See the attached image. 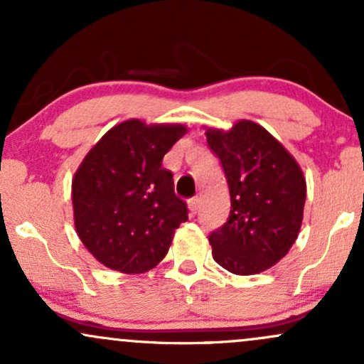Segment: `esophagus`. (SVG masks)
<instances>
[{
  "label": "esophagus",
  "mask_w": 364,
  "mask_h": 364,
  "mask_svg": "<svg viewBox=\"0 0 364 364\" xmlns=\"http://www.w3.org/2000/svg\"><path fill=\"white\" fill-rule=\"evenodd\" d=\"M188 205H190L191 214H196V212L200 210V198H198V196H193V198L188 200Z\"/></svg>",
  "instance_id": "1"
}]
</instances>
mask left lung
<instances>
[{"mask_svg": "<svg viewBox=\"0 0 364 364\" xmlns=\"http://www.w3.org/2000/svg\"><path fill=\"white\" fill-rule=\"evenodd\" d=\"M231 195L225 224L210 232L212 257L229 272H263L287 255L303 223L306 181L294 157L260 124L208 128Z\"/></svg>", "mask_w": 364, "mask_h": 364, "instance_id": "1", "label": "left lung"}]
</instances>
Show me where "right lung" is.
<instances>
[{"instance_id": "1", "label": "right lung", "mask_w": 364, "mask_h": 364, "mask_svg": "<svg viewBox=\"0 0 364 364\" xmlns=\"http://www.w3.org/2000/svg\"><path fill=\"white\" fill-rule=\"evenodd\" d=\"M185 133L183 124L128 119L82 161L72 181L75 228L102 265L141 274L166 257L188 208L162 159Z\"/></svg>"}]
</instances>
